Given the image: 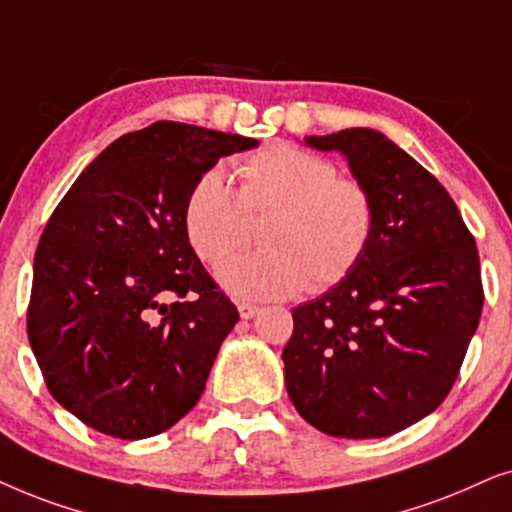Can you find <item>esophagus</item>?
Returning a JSON list of instances; mask_svg holds the SVG:
<instances>
[{
    "mask_svg": "<svg viewBox=\"0 0 512 512\" xmlns=\"http://www.w3.org/2000/svg\"><path fill=\"white\" fill-rule=\"evenodd\" d=\"M257 313H260V306H257V304H248V302H241V304H238V316H241L243 320L255 318Z\"/></svg>",
    "mask_w": 512,
    "mask_h": 512,
    "instance_id": "34e87169",
    "label": "esophagus"
}]
</instances>
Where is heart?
I'll return each instance as SVG.
<instances>
[{
	"mask_svg": "<svg viewBox=\"0 0 512 512\" xmlns=\"http://www.w3.org/2000/svg\"><path fill=\"white\" fill-rule=\"evenodd\" d=\"M241 187L208 168L182 206L187 243L203 262L222 260L245 236L248 215H264L262 250L231 255L215 269L241 299H283L302 288H330L363 260L374 231V201L335 163L295 145H274L238 168Z\"/></svg>",
	"mask_w": 512,
	"mask_h": 512,
	"instance_id": "b5f03b06",
	"label": "heart"
}]
</instances>
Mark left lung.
Wrapping results in <instances>:
<instances>
[{"label":"left lung","mask_w":512,"mask_h":512,"mask_svg":"<svg viewBox=\"0 0 512 512\" xmlns=\"http://www.w3.org/2000/svg\"><path fill=\"white\" fill-rule=\"evenodd\" d=\"M304 142L349 161L374 231L349 276L292 309L285 388L318 431L386 438L428 417L459 374L485 302L478 248L447 189L384 133Z\"/></svg>","instance_id":"1"}]
</instances>
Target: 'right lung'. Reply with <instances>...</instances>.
I'll return each instance as SVG.
<instances>
[{
  "label": "right lung",
  "instance_id": "1",
  "mask_svg": "<svg viewBox=\"0 0 512 512\" xmlns=\"http://www.w3.org/2000/svg\"><path fill=\"white\" fill-rule=\"evenodd\" d=\"M257 145L156 121L114 140L53 210L27 337L51 395L86 426L152 438L199 403L238 311L187 243L182 206L203 170Z\"/></svg>",
  "mask_w": 512,
  "mask_h": 512
}]
</instances>
